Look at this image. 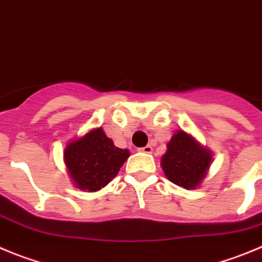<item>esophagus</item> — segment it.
Wrapping results in <instances>:
<instances>
[{
	"mask_svg": "<svg viewBox=\"0 0 262 262\" xmlns=\"http://www.w3.org/2000/svg\"><path fill=\"white\" fill-rule=\"evenodd\" d=\"M139 150L143 151V153H148V154H150L151 151H153V148H151L150 145H145V146H143V148L139 149Z\"/></svg>",
	"mask_w": 262,
	"mask_h": 262,
	"instance_id": "esophagus-1",
	"label": "esophagus"
}]
</instances>
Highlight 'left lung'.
<instances>
[{
	"label": "left lung",
	"mask_w": 262,
	"mask_h": 262,
	"mask_svg": "<svg viewBox=\"0 0 262 262\" xmlns=\"http://www.w3.org/2000/svg\"><path fill=\"white\" fill-rule=\"evenodd\" d=\"M211 162L212 151L202 146L189 134L178 131L167 144L161 166L171 183L185 189H195L207 175Z\"/></svg>",
	"instance_id": "1"
}]
</instances>
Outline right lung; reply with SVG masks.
I'll list each match as a JSON object with an SVG mask.
<instances>
[{
  "label": "right lung",
  "instance_id": "right-lung-1",
  "mask_svg": "<svg viewBox=\"0 0 262 262\" xmlns=\"http://www.w3.org/2000/svg\"><path fill=\"white\" fill-rule=\"evenodd\" d=\"M128 157L129 151L117 148L101 127L71 141L64 150V162L72 181L77 188L87 191H98L108 185Z\"/></svg>",
  "mask_w": 262,
  "mask_h": 262
}]
</instances>
